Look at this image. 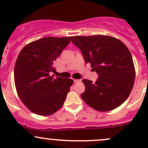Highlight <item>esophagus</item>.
<instances>
[{
  "mask_svg": "<svg viewBox=\"0 0 148 148\" xmlns=\"http://www.w3.org/2000/svg\"><path fill=\"white\" fill-rule=\"evenodd\" d=\"M81 79H74V83H79V82H81Z\"/></svg>",
  "mask_w": 148,
  "mask_h": 148,
  "instance_id": "obj_1",
  "label": "esophagus"
}]
</instances>
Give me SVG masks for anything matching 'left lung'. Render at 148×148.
Wrapping results in <instances>:
<instances>
[{"instance_id": "1", "label": "left lung", "mask_w": 148, "mask_h": 148, "mask_svg": "<svg viewBox=\"0 0 148 148\" xmlns=\"http://www.w3.org/2000/svg\"><path fill=\"white\" fill-rule=\"evenodd\" d=\"M72 42L81 51L85 62L97 73L95 83L83 79L86 86L83 100L98 111L120 106L130 95L135 68L128 48L115 37L106 35L73 36Z\"/></svg>"}]
</instances>
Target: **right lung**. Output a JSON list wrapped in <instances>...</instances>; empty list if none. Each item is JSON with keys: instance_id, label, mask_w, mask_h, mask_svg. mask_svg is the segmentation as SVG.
Returning a JSON list of instances; mask_svg holds the SVG:
<instances>
[{"instance_id": "add662e5", "label": "right lung", "mask_w": 148, "mask_h": 148, "mask_svg": "<svg viewBox=\"0 0 148 148\" xmlns=\"http://www.w3.org/2000/svg\"><path fill=\"white\" fill-rule=\"evenodd\" d=\"M71 41V37H48L25 45L14 66V83L20 99L30 111L47 116L64 103L73 80L50 75L53 61Z\"/></svg>"}]
</instances>
